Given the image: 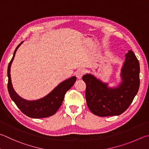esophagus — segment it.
<instances>
[{
    "label": "esophagus",
    "instance_id": "obj_1",
    "mask_svg": "<svg viewBox=\"0 0 149 149\" xmlns=\"http://www.w3.org/2000/svg\"><path fill=\"white\" fill-rule=\"evenodd\" d=\"M85 74V72H84L83 70H78L76 73V77L77 79H81V77H83V75Z\"/></svg>",
    "mask_w": 149,
    "mask_h": 149
}]
</instances>
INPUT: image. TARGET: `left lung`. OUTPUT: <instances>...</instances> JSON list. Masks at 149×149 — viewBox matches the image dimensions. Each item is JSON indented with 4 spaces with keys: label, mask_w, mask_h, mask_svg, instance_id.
Segmentation results:
<instances>
[{
    "label": "left lung",
    "mask_w": 149,
    "mask_h": 149,
    "mask_svg": "<svg viewBox=\"0 0 149 149\" xmlns=\"http://www.w3.org/2000/svg\"><path fill=\"white\" fill-rule=\"evenodd\" d=\"M139 72L138 60L128 51L120 70V81L116 86L110 87L108 83L91 74L84 75L86 104L91 111L99 117L119 115L125 111L138 92Z\"/></svg>",
    "instance_id": "8db88e82"
}]
</instances>
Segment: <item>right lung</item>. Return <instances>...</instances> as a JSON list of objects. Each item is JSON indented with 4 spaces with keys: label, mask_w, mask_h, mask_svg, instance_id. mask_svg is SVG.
<instances>
[{
    "label": "right lung",
    "mask_w": 149,
    "mask_h": 149,
    "mask_svg": "<svg viewBox=\"0 0 149 149\" xmlns=\"http://www.w3.org/2000/svg\"><path fill=\"white\" fill-rule=\"evenodd\" d=\"M23 43V42L20 43L16 47L13 53V57L8 67V89L10 96L19 109L28 117L33 118L50 117L55 114L61 106L66 91L74 85V83L76 81V77L73 76L63 81V82L59 83L55 88H53L52 91L42 98L35 100H27L21 98L19 95H18L13 87L10 69L16 51Z\"/></svg>",
    "instance_id": "right-lung-1"
}]
</instances>
